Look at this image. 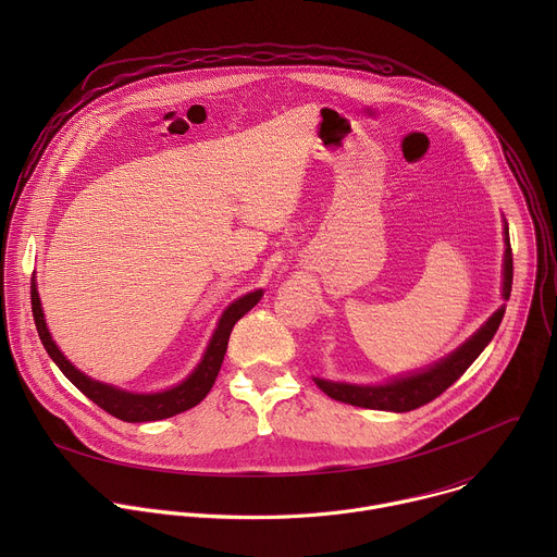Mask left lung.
Here are the masks:
<instances>
[{
    "mask_svg": "<svg viewBox=\"0 0 557 557\" xmlns=\"http://www.w3.org/2000/svg\"><path fill=\"white\" fill-rule=\"evenodd\" d=\"M505 262H503V299H509L511 295V282H513V258H511V245H509V226L505 222ZM505 314V306H500L490 320L475 331L469 339H465L454 352L447 357L434 361L432 366L392 376L385 383L376 385H359V383H344V381H329L312 376L322 392H326L331 399L350 404L357 408L368 410H385V412H410L417 410L438 394H443L460 374L479 359V355L487 348V344L494 339Z\"/></svg>",
    "mask_w": 557,
    "mask_h": 557,
    "instance_id": "1",
    "label": "left lung"
}]
</instances>
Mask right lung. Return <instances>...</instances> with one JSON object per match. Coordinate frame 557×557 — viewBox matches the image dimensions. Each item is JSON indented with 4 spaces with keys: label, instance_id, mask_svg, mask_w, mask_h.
<instances>
[{
    "label": "right lung",
    "instance_id": "right-lung-1",
    "mask_svg": "<svg viewBox=\"0 0 557 557\" xmlns=\"http://www.w3.org/2000/svg\"><path fill=\"white\" fill-rule=\"evenodd\" d=\"M264 290H251L243 297H237L233 304H228L222 312V317L218 320V326L207 344V350L202 355V359L198 361V366L174 387L161 389V392H129V389H121L116 385L97 381L92 376H88L86 372H82L78 368H74L65 355L57 348V344L52 342V335L46 326V317H44V308H41V299H39V290H37V282L33 280L30 284V301H33V317H35V326L39 333V339L46 348V352L50 355V359L59 366V370L82 389L90 401H95L101 410H106L108 414L127 421V423H145V421H163L170 419L174 414H181L185 410H191L194 406H198L205 396L209 394V389L215 383V376L220 372L226 346H228V335L235 326V322L245 317L260 299H262Z\"/></svg>",
    "mask_w": 557,
    "mask_h": 557
}]
</instances>
